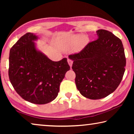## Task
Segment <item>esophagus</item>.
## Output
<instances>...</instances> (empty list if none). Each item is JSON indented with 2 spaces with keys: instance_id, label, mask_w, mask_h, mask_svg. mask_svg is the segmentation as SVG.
<instances>
[{
  "instance_id": "esophagus-1",
  "label": "esophagus",
  "mask_w": 134,
  "mask_h": 134,
  "mask_svg": "<svg viewBox=\"0 0 134 134\" xmlns=\"http://www.w3.org/2000/svg\"><path fill=\"white\" fill-rule=\"evenodd\" d=\"M67 62H68V63H69V64L70 65V67H72V63H73V62L71 60V59H68L67 60Z\"/></svg>"
}]
</instances>
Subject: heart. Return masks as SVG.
I'll list each match as a JSON object with an SVG mask.
<instances>
[{
	"label": "heart",
	"instance_id": "heart-1",
	"mask_svg": "<svg viewBox=\"0 0 134 134\" xmlns=\"http://www.w3.org/2000/svg\"><path fill=\"white\" fill-rule=\"evenodd\" d=\"M77 38H78V36H75V37H74V40H76L77 39ZM81 42H83L84 41H85V37H82V38H81Z\"/></svg>",
	"mask_w": 134,
	"mask_h": 134
}]
</instances>
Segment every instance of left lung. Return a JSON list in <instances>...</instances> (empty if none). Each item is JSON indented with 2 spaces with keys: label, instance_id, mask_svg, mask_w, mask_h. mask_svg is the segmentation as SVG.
<instances>
[{
  "label": "left lung",
  "instance_id": "obj_1",
  "mask_svg": "<svg viewBox=\"0 0 134 134\" xmlns=\"http://www.w3.org/2000/svg\"><path fill=\"white\" fill-rule=\"evenodd\" d=\"M78 53L71 54L75 83L80 93L90 99L104 98L118 87L123 78L126 58L121 40L105 29Z\"/></svg>",
  "mask_w": 134,
  "mask_h": 134
}]
</instances>
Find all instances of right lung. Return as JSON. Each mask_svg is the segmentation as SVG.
<instances>
[{
  "label": "right lung",
  "mask_w": 134,
  "mask_h": 134,
  "mask_svg": "<svg viewBox=\"0 0 134 134\" xmlns=\"http://www.w3.org/2000/svg\"><path fill=\"white\" fill-rule=\"evenodd\" d=\"M34 34L26 33L10 48L9 77L17 93L29 102L42 105L57 96L70 67L66 58L53 62L36 49Z\"/></svg>",
  "instance_id": "obj_1"
}]
</instances>
